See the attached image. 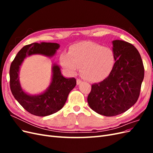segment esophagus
Masks as SVG:
<instances>
[{
	"mask_svg": "<svg viewBox=\"0 0 153 153\" xmlns=\"http://www.w3.org/2000/svg\"><path fill=\"white\" fill-rule=\"evenodd\" d=\"M82 82V81L81 80H80V79H77L76 80V84L77 85H80Z\"/></svg>",
	"mask_w": 153,
	"mask_h": 153,
	"instance_id": "esophagus-1",
	"label": "esophagus"
}]
</instances>
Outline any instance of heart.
Here are the masks:
<instances>
[{
    "label": "heart",
    "instance_id": "heart-1",
    "mask_svg": "<svg viewBox=\"0 0 153 153\" xmlns=\"http://www.w3.org/2000/svg\"><path fill=\"white\" fill-rule=\"evenodd\" d=\"M60 61L71 75L76 74L80 67L84 79L97 82L104 80L112 72L115 54L109 47L92 41H82L72 45L68 53H62Z\"/></svg>",
    "mask_w": 153,
    "mask_h": 153
}]
</instances>
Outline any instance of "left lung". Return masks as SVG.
Returning a JSON list of instances; mask_svg holds the SVG:
<instances>
[{
  "label": "left lung",
  "instance_id": "left-lung-1",
  "mask_svg": "<svg viewBox=\"0 0 153 153\" xmlns=\"http://www.w3.org/2000/svg\"><path fill=\"white\" fill-rule=\"evenodd\" d=\"M112 45L115 61L112 71L102 82L92 85L87 97L92 110L108 117L126 112L137 102L144 77L137 49L122 40H114Z\"/></svg>",
  "mask_w": 153,
  "mask_h": 153
}]
</instances>
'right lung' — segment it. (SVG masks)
<instances>
[{
  "mask_svg": "<svg viewBox=\"0 0 153 153\" xmlns=\"http://www.w3.org/2000/svg\"><path fill=\"white\" fill-rule=\"evenodd\" d=\"M55 43H34L23 47L12 62L10 70V88L13 96L27 112L40 117L47 116L61 110L65 104L70 91L76 84L75 78H65L57 64L52 66V77L47 89L38 94H30L22 89L19 73L22 64L27 57L42 55L52 57L59 48Z\"/></svg>",
  "mask_w": 153,
  "mask_h": 153,
  "instance_id": "add662e5",
  "label": "right lung"
}]
</instances>
